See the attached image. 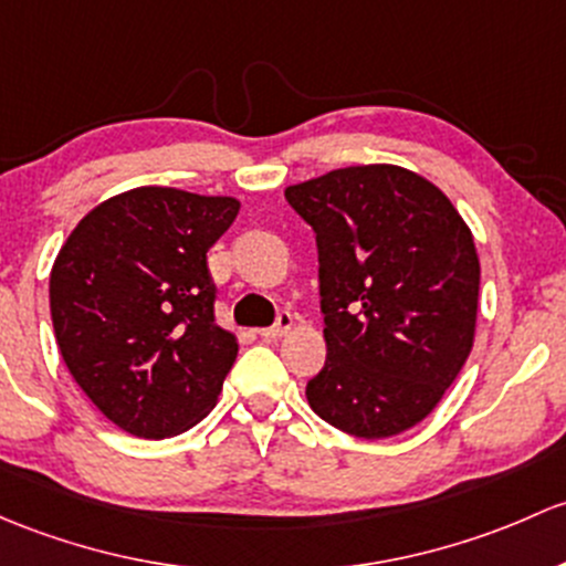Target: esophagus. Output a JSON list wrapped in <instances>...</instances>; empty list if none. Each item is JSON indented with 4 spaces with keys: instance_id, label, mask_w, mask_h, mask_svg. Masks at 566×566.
<instances>
[{
    "instance_id": "obj_1",
    "label": "esophagus",
    "mask_w": 566,
    "mask_h": 566,
    "mask_svg": "<svg viewBox=\"0 0 566 566\" xmlns=\"http://www.w3.org/2000/svg\"><path fill=\"white\" fill-rule=\"evenodd\" d=\"M290 331H293V314L282 312V314H279L276 325H271V328H263V331H260V336H263L265 342H273V338H282V336H287Z\"/></svg>"
}]
</instances>
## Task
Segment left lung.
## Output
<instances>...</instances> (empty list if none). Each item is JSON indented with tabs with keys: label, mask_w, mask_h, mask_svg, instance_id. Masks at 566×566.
Returning a JSON list of instances; mask_svg holds the SVG:
<instances>
[{
	"label": "left lung",
	"mask_w": 566,
	"mask_h": 566,
	"mask_svg": "<svg viewBox=\"0 0 566 566\" xmlns=\"http://www.w3.org/2000/svg\"><path fill=\"white\" fill-rule=\"evenodd\" d=\"M312 224L328 358L308 407L338 431L418 426L474 344L480 260L448 195L398 165H353L284 189Z\"/></svg>",
	"instance_id": "left-lung-1"
}]
</instances>
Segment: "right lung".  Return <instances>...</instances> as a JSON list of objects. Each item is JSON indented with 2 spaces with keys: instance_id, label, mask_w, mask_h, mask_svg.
<instances>
[{
  "instance_id": "obj_1",
  "label": "right lung",
  "mask_w": 566,
  "mask_h": 566,
  "mask_svg": "<svg viewBox=\"0 0 566 566\" xmlns=\"http://www.w3.org/2000/svg\"><path fill=\"white\" fill-rule=\"evenodd\" d=\"M235 198L138 187L94 206L51 268L59 353L94 407L122 431L165 439L217 403L238 338L213 319L208 249Z\"/></svg>"
}]
</instances>
